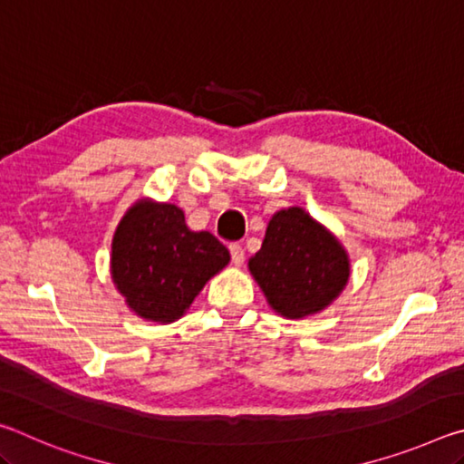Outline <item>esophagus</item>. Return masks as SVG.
I'll return each mask as SVG.
<instances>
[{
    "label": "esophagus",
    "instance_id": "obj_1",
    "mask_svg": "<svg viewBox=\"0 0 464 464\" xmlns=\"http://www.w3.org/2000/svg\"><path fill=\"white\" fill-rule=\"evenodd\" d=\"M229 251H231V262L235 266H241L243 262H246V251H243V247L239 246V243H231Z\"/></svg>",
    "mask_w": 464,
    "mask_h": 464
}]
</instances>
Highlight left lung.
<instances>
[{"mask_svg": "<svg viewBox=\"0 0 464 464\" xmlns=\"http://www.w3.org/2000/svg\"><path fill=\"white\" fill-rule=\"evenodd\" d=\"M249 272L274 311L298 319L325 309L342 293L350 262L332 233L293 207L272 217Z\"/></svg>", "mask_w": 464, "mask_h": 464, "instance_id": "obj_1", "label": "left lung"}]
</instances>
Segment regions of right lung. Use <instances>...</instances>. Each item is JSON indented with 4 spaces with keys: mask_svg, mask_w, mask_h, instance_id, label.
I'll return each instance as SVG.
<instances>
[{
    "mask_svg": "<svg viewBox=\"0 0 464 464\" xmlns=\"http://www.w3.org/2000/svg\"><path fill=\"white\" fill-rule=\"evenodd\" d=\"M229 251L208 231L194 233L174 204L140 200L112 241V278L139 317L171 324L184 315Z\"/></svg>",
    "mask_w": 464,
    "mask_h": 464,
    "instance_id": "obj_1",
    "label": "right lung"
}]
</instances>
